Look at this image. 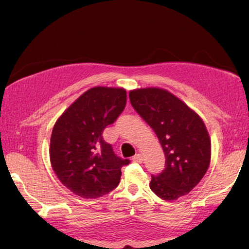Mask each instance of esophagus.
Instances as JSON below:
<instances>
[{"mask_svg":"<svg viewBox=\"0 0 249 249\" xmlns=\"http://www.w3.org/2000/svg\"><path fill=\"white\" fill-rule=\"evenodd\" d=\"M133 161L134 162H138V163H141L142 161V156L141 155V154H136L133 157Z\"/></svg>","mask_w":249,"mask_h":249,"instance_id":"esophagus-1","label":"esophagus"}]
</instances>
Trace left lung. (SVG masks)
<instances>
[{
    "label": "left lung",
    "instance_id": "obj_1",
    "mask_svg": "<svg viewBox=\"0 0 249 249\" xmlns=\"http://www.w3.org/2000/svg\"><path fill=\"white\" fill-rule=\"evenodd\" d=\"M130 104L157 135L165 153L161 174L151 176L156 196L175 201L203 178L211 161V141L201 117L177 96L159 88L129 92Z\"/></svg>",
    "mask_w": 249,
    "mask_h": 249
}]
</instances>
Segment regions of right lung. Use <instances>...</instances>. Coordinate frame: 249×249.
I'll return each instance as SVG.
<instances>
[{"instance_id": "obj_1", "label": "right lung", "mask_w": 249, "mask_h": 249, "mask_svg": "<svg viewBox=\"0 0 249 249\" xmlns=\"http://www.w3.org/2000/svg\"><path fill=\"white\" fill-rule=\"evenodd\" d=\"M126 91L95 87L77 99L54 124L50 138V161L58 179L71 192L96 199L119 185L122 167L102 133L124 111Z\"/></svg>"}]
</instances>
